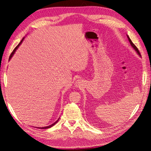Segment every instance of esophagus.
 <instances>
[{"label":"esophagus","instance_id":"obj_1","mask_svg":"<svg viewBox=\"0 0 151 151\" xmlns=\"http://www.w3.org/2000/svg\"><path fill=\"white\" fill-rule=\"evenodd\" d=\"M79 83V82H77V83ZM77 85H79V84H77Z\"/></svg>","mask_w":151,"mask_h":151}]
</instances>
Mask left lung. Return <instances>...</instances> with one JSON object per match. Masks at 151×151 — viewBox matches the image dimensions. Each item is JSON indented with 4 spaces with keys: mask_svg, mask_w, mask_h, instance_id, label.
<instances>
[{
    "mask_svg": "<svg viewBox=\"0 0 151 151\" xmlns=\"http://www.w3.org/2000/svg\"><path fill=\"white\" fill-rule=\"evenodd\" d=\"M127 38H128V40H129V42H130V43H131V45L132 47V48H133L134 49V50H136V52L138 53V55L141 57V53H140V52H139L138 48L136 47V46L135 45L132 43V42L131 41V40L130 39V38L129 37V36H128V35H127Z\"/></svg>",
    "mask_w": 151,
    "mask_h": 151,
    "instance_id": "8db88e82",
    "label": "left lung"
}]
</instances>
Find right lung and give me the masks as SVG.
Here are the masks:
<instances>
[{
	"mask_svg": "<svg viewBox=\"0 0 151 151\" xmlns=\"http://www.w3.org/2000/svg\"><path fill=\"white\" fill-rule=\"evenodd\" d=\"M24 37L23 38H22V40L20 41V42L18 44V45L15 48H14V50H13V52H12V53H11V54H10V57H9V60H10V58H12V56L14 55V54L15 53V51H16V50L18 48H19V47L20 45V44L22 43V42H23V40H24ZM60 119V118H59ZM59 119L57 121H56V122H54V123H53L52 124H51V125H50V126H46V127H37V128H39V129H48V128H50V127H52L53 126H54L56 123H57V122L58 121V120H59Z\"/></svg>",
	"mask_w": 151,
	"mask_h": 151,
	"instance_id": "1",
	"label": "right lung"
}]
</instances>
